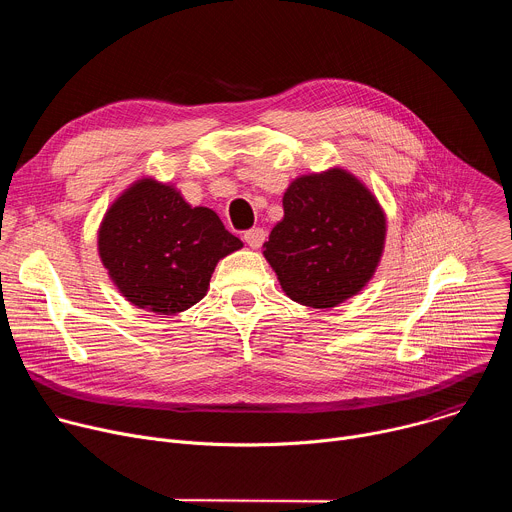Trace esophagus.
Returning <instances> with one entry per match:
<instances>
[{
	"label": "esophagus",
	"instance_id": "1",
	"mask_svg": "<svg viewBox=\"0 0 512 512\" xmlns=\"http://www.w3.org/2000/svg\"><path fill=\"white\" fill-rule=\"evenodd\" d=\"M265 237H267V233H265L261 227H255V229H251V231L245 233V241H247V245H249L251 249H259V247L263 245Z\"/></svg>",
	"mask_w": 512,
	"mask_h": 512
}]
</instances>
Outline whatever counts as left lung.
Returning a JSON list of instances; mask_svg holds the SVG:
<instances>
[{"label": "left lung", "instance_id": "8db88e82", "mask_svg": "<svg viewBox=\"0 0 512 512\" xmlns=\"http://www.w3.org/2000/svg\"><path fill=\"white\" fill-rule=\"evenodd\" d=\"M387 216L377 196L344 168L296 178L263 255L285 296L336 308L367 285L383 257Z\"/></svg>", "mask_w": 512, "mask_h": 512}]
</instances>
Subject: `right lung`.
I'll list each match as a JSON object with an SVG mask.
<instances>
[{
    "label": "right lung",
    "instance_id": "right-lung-1",
    "mask_svg": "<svg viewBox=\"0 0 512 512\" xmlns=\"http://www.w3.org/2000/svg\"><path fill=\"white\" fill-rule=\"evenodd\" d=\"M241 247L214 210L190 206L176 186L152 176L113 200L97 235L99 257L119 294L162 316L198 304L216 263Z\"/></svg>",
    "mask_w": 512,
    "mask_h": 512
}]
</instances>
